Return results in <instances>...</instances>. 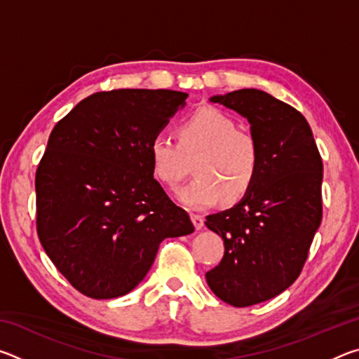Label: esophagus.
Instances as JSON below:
<instances>
[{"label":"esophagus","instance_id":"esophagus-1","mask_svg":"<svg viewBox=\"0 0 359 359\" xmlns=\"http://www.w3.org/2000/svg\"><path fill=\"white\" fill-rule=\"evenodd\" d=\"M190 217H191V222H193V224H194V228H196V229H201V228L204 226V218H203L201 215H198V214H191Z\"/></svg>","mask_w":359,"mask_h":359}]
</instances>
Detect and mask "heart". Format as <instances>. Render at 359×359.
Wrapping results in <instances>:
<instances>
[{
	"label": "heart",
	"instance_id": "1",
	"mask_svg": "<svg viewBox=\"0 0 359 359\" xmlns=\"http://www.w3.org/2000/svg\"><path fill=\"white\" fill-rule=\"evenodd\" d=\"M177 141L158 133L149 155L155 177L174 188L187 174V158L199 154L194 177L177 193L190 209H208L220 201L238 203L252 190L259 171V144L252 133L215 107H201L177 126Z\"/></svg>",
	"mask_w": 359,
	"mask_h": 359
}]
</instances>
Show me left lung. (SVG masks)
I'll list each match as a JSON object with an SVG mask.
<instances>
[{
	"instance_id": "left-lung-1",
	"label": "left lung",
	"mask_w": 359,
	"mask_h": 359,
	"mask_svg": "<svg viewBox=\"0 0 359 359\" xmlns=\"http://www.w3.org/2000/svg\"><path fill=\"white\" fill-rule=\"evenodd\" d=\"M250 123L259 171L234 208L205 217L224 255L205 274L215 296L248 307L280 294L299 277L321 223L323 163L311 126L287 102L257 88L212 96Z\"/></svg>"
}]
</instances>
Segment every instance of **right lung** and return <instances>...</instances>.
Listing matches in <instances>:
<instances>
[{
	"label": "right lung",
	"mask_w": 359,
	"mask_h": 359,
	"mask_svg": "<svg viewBox=\"0 0 359 359\" xmlns=\"http://www.w3.org/2000/svg\"><path fill=\"white\" fill-rule=\"evenodd\" d=\"M187 93L87 96L53 126L36 169V229L66 280L93 299L136 288L166 238L194 231L154 177L149 145Z\"/></svg>",
	"instance_id": "right-lung-1"
}]
</instances>
